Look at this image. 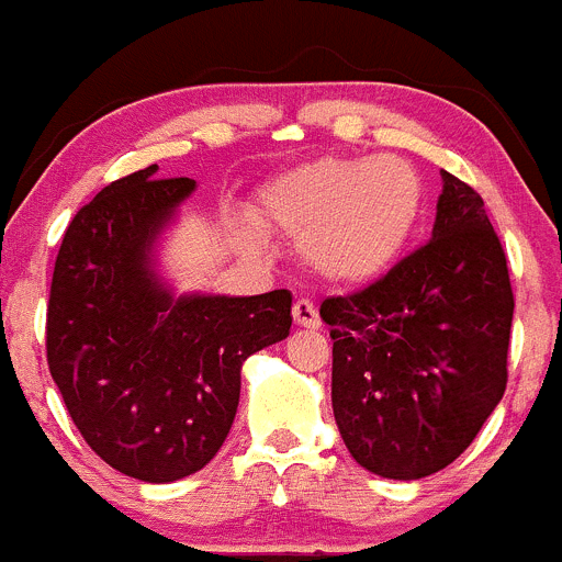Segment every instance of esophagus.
<instances>
[{
    "label": "esophagus",
    "instance_id": "1",
    "mask_svg": "<svg viewBox=\"0 0 562 562\" xmlns=\"http://www.w3.org/2000/svg\"><path fill=\"white\" fill-rule=\"evenodd\" d=\"M292 316H294V325L305 327V330H319V314H316V305L311 300H294L292 305Z\"/></svg>",
    "mask_w": 562,
    "mask_h": 562
}]
</instances>
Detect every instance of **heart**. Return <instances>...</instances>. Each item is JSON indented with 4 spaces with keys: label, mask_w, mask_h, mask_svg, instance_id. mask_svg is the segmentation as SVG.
Segmentation results:
<instances>
[{
    "label": "heart",
    "mask_w": 562,
    "mask_h": 562,
    "mask_svg": "<svg viewBox=\"0 0 562 562\" xmlns=\"http://www.w3.org/2000/svg\"><path fill=\"white\" fill-rule=\"evenodd\" d=\"M426 182L402 155L327 158L292 166L259 188L257 218L268 232L300 243V259L325 283L363 286L393 268L418 232ZM248 246L262 232L240 226Z\"/></svg>",
    "instance_id": "b5f03b06"
}]
</instances>
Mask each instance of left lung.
Here are the masks:
<instances>
[{"mask_svg": "<svg viewBox=\"0 0 562 562\" xmlns=\"http://www.w3.org/2000/svg\"><path fill=\"white\" fill-rule=\"evenodd\" d=\"M442 175L424 248L319 316L333 338V415L355 462L418 481L462 457L499 404L514 319L508 265L483 199Z\"/></svg>", "mask_w": 562, "mask_h": 562, "instance_id": "obj_1", "label": "left lung"}]
</instances>
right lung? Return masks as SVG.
<instances>
[{"mask_svg":"<svg viewBox=\"0 0 562 562\" xmlns=\"http://www.w3.org/2000/svg\"><path fill=\"white\" fill-rule=\"evenodd\" d=\"M158 166L105 186L76 213L48 297V369L87 446L125 475L171 483L221 451L240 369L283 341L292 294L175 292L158 265L196 180Z\"/></svg>","mask_w":562,"mask_h":562,"instance_id":"right-lung-1","label":"right lung"}]
</instances>
